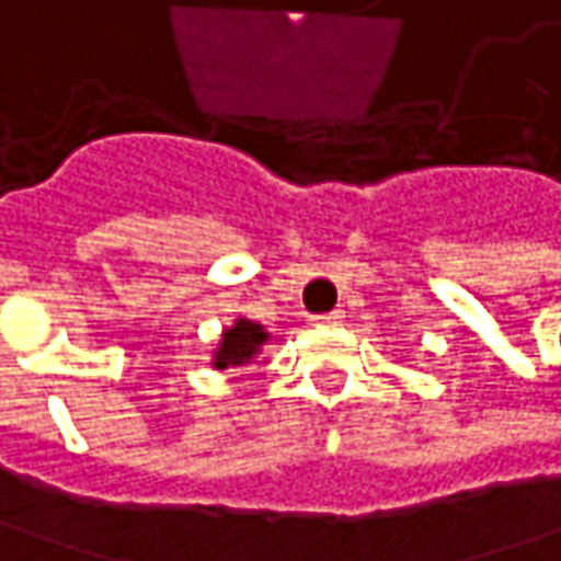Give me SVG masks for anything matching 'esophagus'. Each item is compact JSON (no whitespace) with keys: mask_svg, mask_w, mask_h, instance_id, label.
I'll return each mask as SVG.
<instances>
[{"mask_svg":"<svg viewBox=\"0 0 561 561\" xmlns=\"http://www.w3.org/2000/svg\"><path fill=\"white\" fill-rule=\"evenodd\" d=\"M342 318H345L342 311H327V314H318V318H314V324H318V327H340Z\"/></svg>","mask_w":561,"mask_h":561,"instance_id":"esophagus-1","label":"esophagus"}]
</instances>
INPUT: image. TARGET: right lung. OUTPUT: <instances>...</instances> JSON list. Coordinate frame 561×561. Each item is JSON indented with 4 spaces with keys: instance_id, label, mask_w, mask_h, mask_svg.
I'll return each instance as SVG.
<instances>
[{
    "instance_id": "add662e5",
    "label": "right lung",
    "mask_w": 561,
    "mask_h": 561,
    "mask_svg": "<svg viewBox=\"0 0 561 561\" xmlns=\"http://www.w3.org/2000/svg\"><path fill=\"white\" fill-rule=\"evenodd\" d=\"M272 333L255 321L247 318H237L234 324L221 330L219 348L213 352V367L216 370H228V367H243L253 358L262 355V348L268 345Z\"/></svg>"
}]
</instances>
